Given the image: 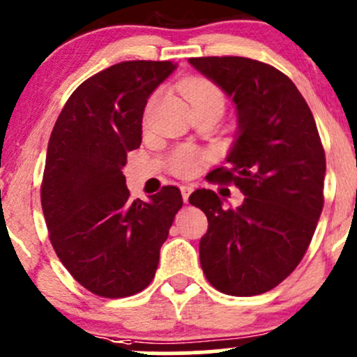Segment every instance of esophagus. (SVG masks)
Returning a JSON list of instances; mask_svg holds the SVG:
<instances>
[{
	"mask_svg": "<svg viewBox=\"0 0 357 357\" xmlns=\"http://www.w3.org/2000/svg\"><path fill=\"white\" fill-rule=\"evenodd\" d=\"M193 192V188L190 185H183L181 186V195H183V200L185 202H188V199H190V193Z\"/></svg>",
	"mask_w": 357,
	"mask_h": 357,
	"instance_id": "obj_1",
	"label": "esophagus"
}]
</instances>
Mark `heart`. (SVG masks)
Masks as SVG:
<instances>
[{
    "label": "heart",
    "instance_id": "1",
    "mask_svg": "<svg viewBox=\"0 0 357 357\" xmlns=\"http://www.w3.org/2000/svg\"><path fill=\"white\" fill-rule=\"evenodd\" d=\"M183 95L186 96L192 107L205 105V103H215V105L225 107L222 93L205 79H192V81L185 82ZM199 165L200 155L197 153V150L190 149V146L176 150L174 155L171 157V169L178 176H192L199 169Z\"/></svg>",
    "mask_w": 357,
    "mask_h": 357
}]
</instances>
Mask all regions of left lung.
<instances>
[{
	"mask_svg": "<svg viewBox=\"0 0 357 357\" xmlns=\"http://www.w3.org/2000/svg\"><path fill=\"white\" fill-rule=\"evenodd\" d=\"M188 62L231 98L236 112L229 167L208 176L233 181L245 195L236 208H222L212 190L190 195L208 221L200 266L222 294H264L297 268L323 211L326 160L314 117L294 82L268 63L243 56Z\"/></svg>",
	"mask_w": 357,
	"mask_h": 357,
	"instance_id": "left-lung-1",
	"label": "left lung"
}]
</instances>
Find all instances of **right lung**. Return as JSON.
<instances>
[{"label":"right lung","mask_w":357,"mask_h":357,"mask_svg":"<svg viewBox=\"0 0 357 357\" xmlns=\"http://www.w3.org/2000/svg\"><path fill=\"white\" fill-rule=\"evenodd\" d=\"M178 63H115L82 82L50 136L41 204L50 240L67 271L100 297L138 294L155 276L181 193L164 186L131 200L122 167L142 145L150 95Z\"/></svg>","instance_id":"obj_1"}]
</instances>
